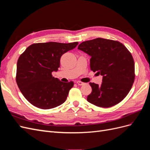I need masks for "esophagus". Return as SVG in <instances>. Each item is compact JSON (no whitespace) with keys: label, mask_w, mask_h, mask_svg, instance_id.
Returning a JSON list of instances; mask_svg holds the SVG:
<instances>
[{"label":"esophagus","mask_w":150,"mask_h":150,"mask_svg":"<svg viewBox=\"0 0 150 150\" xmlns=\"http://www.w3.org/2000/svg\"><path fill=\"white\" fill-rule=\"evenodd\" d=\"M76 83L78 84V85H79V86H83V85H84V83H83V82H81V81H77L76 82Z\"/></svg>","instance_id":"obj_1"}]
</instances>
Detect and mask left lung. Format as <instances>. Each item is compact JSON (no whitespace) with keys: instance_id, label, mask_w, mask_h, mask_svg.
Listing matches in <instances>:
<instances>
[{"instance_id":"8db88e82","label":"left lung","mask_w":150,"mask_h":150,"mask_svg":"<svg viewBox=\"0 0 150 150\" xmlns=\"http://www.w3.org/2000/svg\"><path fill=\"white\" fill-rule=\"evenodd\" d=\"M78 49L91 57L90 67L103 76L100 86L89 83L92 92L87 100L98 107L110 108L127 96L134 81L132 55L122 43L103 38L83 42Z\"/></svg>"}]
</instances>
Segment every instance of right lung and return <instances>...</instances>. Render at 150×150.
I'll list each match as a JSON object with an SVG mask.
<instances>
[{
  "instance_id": "right-lung-1",
  "label": "right lung",
  "mask_w": 150,
  "mask_h": 150,
  "mask_svg": "<svg viewBox=\"0 0 150 150\" xmlns=\"http://www.w3.org/2000/svg\"><path fill=\"white\" fill-rule=\"evenodd\" d=\"M78 42H49L29 46L17 64L16 82L22 94L34 106L48 110L66 100L74 83L62 82L52 76L60 66L62 54L74 49Z\"/></svg>"
}]
</instances>
